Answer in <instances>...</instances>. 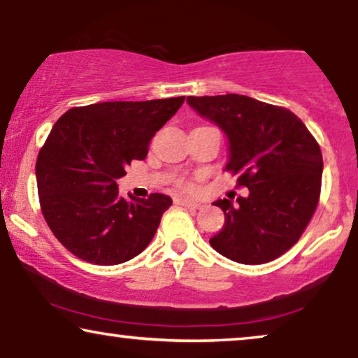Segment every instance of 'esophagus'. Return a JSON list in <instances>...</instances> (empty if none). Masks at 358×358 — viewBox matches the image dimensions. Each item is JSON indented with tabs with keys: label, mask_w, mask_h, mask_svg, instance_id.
Wrapping results in <instances>:
<instances>
[{
	"label": "esophagus",
	"mask_w": 358,
	"mask_h": 358,
	"mask_svg": "<svg viewBox=\"0 0 358 358\" xmlns=\"http://www.w3.org/2000/svg\"><path fill=\"white\" fill-rule=\"evenodd\" d=\"M176 203L178 205H182V207H187V208H192V210H199L202 205L199 202H194V200H189V199H178L176 200Z\"/></svg>",
	"instance_id": "esophagus-1"
}]
</instances>
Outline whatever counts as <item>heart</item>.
I'll use <instances>...</instances> for the list:
<instances>
[{
  "label": "heart",
  "instance_id": "obj_1",
  "mask_svg": "<svg viewBox=\"0 0 358 358\" xmlns=\"http://www.w3.org/2000/svg\"><path fill=\"white\" fill-rule=\"evenodd\" d=\"M182 185H184V184H182Z\"/></svg>",
  "mask_w": 358,
  "mask_h": 358
}]
</instances>
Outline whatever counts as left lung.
Instances as JSON below:
<instances>
[{
  "label": "left lung",
  "mask_w": 358,
  "mask_h": 358,
  "mask_svg": "<svg viewBox=\"0 0 358 358\" xmlns=\"http://www.w3.org/2000/svg\"><path fill=\"white\" fill-rule=\"evenodd\" d=\"M229 140L228 173L248 197L217 200L224 212L215 251L239 264H266L296 244L320 202L322 155L301 119L285 107L239 94L189 96Z\"/></svg>",
  "instance_id": "left-lung-1"
}]
</instances>
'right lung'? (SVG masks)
<instances>
[{"mask_svg": "<svg viewBox=\"0 0 358 358\" xmlns=\"http://www.w3.org/2000/svg\"><path fill=\"white\" fill-rule=\"evenodd\" d=\"M184 99L99 102L73 107L55 122L37 156L38 200L48 228L76 257L115 266L151 243L173 200L124 199L117 179L146 158L151 138Z\"/></svg>", "mask_w": 358, "mask_h": 358, "instance_id": "obj_1", "label": "right lung"}]
</instances>
